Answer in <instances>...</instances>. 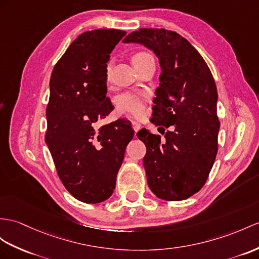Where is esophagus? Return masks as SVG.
Listing matches in <instances>:
<instances>
[{
	"mask_svg": "<svg viewBox=\"0 0 259 259\" xmlns=\"http://www.w3.org/2000/svg\"><path fill=\"white\" fill-rule=\"evenodd\" d=\"M132 126H133V130L135 131V133H137V132L140 131L141 127H142V125L138 123V122H135V121L132 122Z\"/></svg>",
	"mask_w": 259,
	"mask_h": 259,
	"instance_id": "1",
	"label": "esophagus"
}]
</instances>
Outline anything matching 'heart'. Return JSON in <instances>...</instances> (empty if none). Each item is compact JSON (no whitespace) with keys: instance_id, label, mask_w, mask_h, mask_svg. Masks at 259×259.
<instances>
[{"instance_id":"obj_1","label":"heart","mask_w":259,"mask_h":259,"mask_svg":"<svg viewBox=\"0 0 259 259\" xmlns=\"http://www.w3.org/2000/svg\"><path fill=\"white\" fill-rule=\"evenodd\" d=\"M150 59H154L153 56L146 52H138L132 57V61H133V64L136 68L140 67L141 65L144 64V62H146L147 60H150ZM111 69H112V64L109 62L105 68L106 79L110 78ZM145 106H146V98H145V96H143V94L137 93V92H126L122 94L121 97H118L117 99L118 110L121 112L127 113V114L134 117H141L144 114Z\"/></svg>"}]
</instances>
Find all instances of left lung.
<instances>
[{"label":"left lung","mask_w":259,"mask_h":259,"mask_svg":"<svg viewBox=\"0 0 259 259\" xmlns=\"http://www.w3.org/2000/svg\"><path fill=\"white\" fill-rule=\"evenodd\" d=\"M123 42L153 50L161 68L151 122L163 130L165 140L146 128L137 133L147 149L143 163L148 186L162 200H186L204 186L217 157L215 81L202 56L176 31L141 28Z\"/></svg>","instance_id":"8db88e82"}]
</instances>
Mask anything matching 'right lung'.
I'll return each mask as SVG.
<instances>
[{
    "instance_id": "1",
    "label": "right lung",
    "mask_w": 259,
    "mask_h": 259,
    "mask_svg": "<svg viewBox=\"0 0 259 259\" xmlns=\"http://www.w3.org/2000/svg\"><path fill=\"white\" fill-rule=\"evenodd\" d=\"M125 35L118 29L79 35L50 77L46 144L62 185L84 203L111 197L125 148L134 136L125 118L97 127L114 109L106 98L105 68Z\"/></svg>"
}]
</instances>
